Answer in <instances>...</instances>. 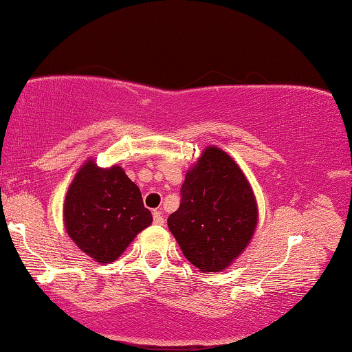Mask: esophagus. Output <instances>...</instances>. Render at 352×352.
<instances>
[{
	"instance_id": "34e87169",
	"label": "esophagus",
	"mask_w": 352,
	"mask_h": 352,
	"mask_svg": "<svg viewBox=\"0 0 352 352\" xmlns=\"http://www.w3.org/2000/svg\"><path fill=\"white\" fill-rule=\"evenodd\" d=\"M165 219H164V214L162 211H154V223L155 226H164Z\"/></svg>"
}]
</instances>
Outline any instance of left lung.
<instances>
[{"label":"left lung","instance_id":"1","mask_svg":"<svg viewBox=\"0 0 352 352\" xmlns=\"http://www.w3.org/2000/svg\"><path fill=\"white\" fill-rule=\"evenodd\" d=\"M168 228L201 273L226 270L251 243L258 208L246 175L221 147L208 146L186 173Z\"/></svg>","mask_w":352,"mask_h":352}]
</instances>
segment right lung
<instances>
[{"label":"right lung","mask_w":352,"mask_h":352,"mask_svg":"<svg viewBox=\"0 0 352 352\" xmlns=\"http://www.w3.org/2000/svg\"><path fill=\"white\" fill-rule=\"evenodd\" d=\"M63 222L76 246L104 265L117 261L135 236L151 226L152 214L124 168H101L89 159L66 192Z\"/></svg>","instance_id":"add662e5"}]
</instances>
